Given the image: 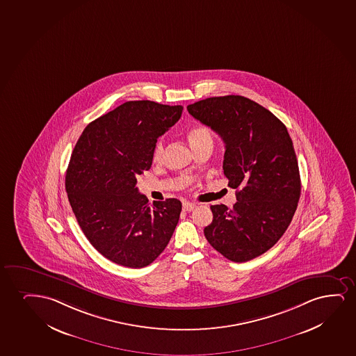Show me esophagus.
Returning <instances> with one entry per match:
<instances>
[{
	"instance_id": "34e87169",
	"label": "esophagus",
	"mask_w": 356,
	"mask_h": 356,
	"mask_svg": "<svg viewBox=\"0 0 356 356\" xmlns=\"http://www.w3.org/2000/svg\"><path fill=\"white\" fill-rule=\"evenodd\" d=\"M195 207H197V203H192V202H184L182 204V208L185 211H192Z\"/></svg>"
}]
</instances>
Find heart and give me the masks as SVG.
<instances>
[{"label":"heart","instance_id":"1","mask_svg":"<svg viewBox=\"0 0 356 356\" xmlns=\"http://www.w3.org/2000/svg\"><path fill=\"white\" fill-rule=\"evenodd\" d=\"M188 140H190L191 146L192 147H197L199 145L205 143H213V135L211 131L204 127V125H195L193 128L188 130ZM163 151H164V141L163 139L158 140L153 149V159L154 161H159L163 156Z\"/></svg>","mask_w":356,"mask_h":356}]
</instances>
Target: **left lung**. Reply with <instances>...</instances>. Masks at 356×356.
<instances>
[{"mask_svg":"<svg viewBox=\"0 0 356 356\" xmlns=\"http://www.w3.org/2000/svg\"><path fill=\"white\" fill-rule=\"evenodd\" d=\"M187 110L221 136L223 172L238 190L233 208L210 207L213 220L204 228L205 238L233 262L259 257L282 238L300 200V170L286 127L241 95L208 97Z\"/></svg>","mask_w":356,"mask_h":356,"instance_id":"1","label":"left lung"}]
</instances>
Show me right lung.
<instances>
[{
	"mask_svg": "<svg viewBox=\"0 0 356 356\" xmlns=\"http://www.w3.org/2000/svg\"><path fill=\"white\" fill-rule=\"evenodd\" d=\"M184 107L127 102L89 123L76 143L65 177L70 205L89 243L115 264L143 268L170 241L179 199L148 203L136 177L152 165L159 136Z\"/></svg>",
	"mask_w": 356,
	"mask_h": 356,
	"instance_id": "right-lung-1",
	"label": "right lung"
}]
</instances>
